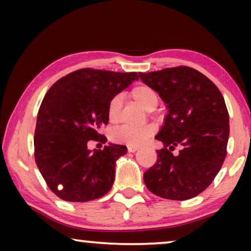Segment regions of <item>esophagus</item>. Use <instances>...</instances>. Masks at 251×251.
Listing matches in <instances>:
<instances>
[{
    "label": "esophagus",
    "instance_id": "esophagus-1",
    "mask_svg": "<svg viewBox=\"0 0 251 251\" xmlns=\"http://www.w3.org/2000/svg\"><path fill=\"white\" fill-rule=\"evenodd\" d=\"M137 150H138V147H137V146H128V151H129V152H131V153L136 152Z\"/></svg>",
    "mask_w": 251,
    "mask_h": 251
}]
</instances>
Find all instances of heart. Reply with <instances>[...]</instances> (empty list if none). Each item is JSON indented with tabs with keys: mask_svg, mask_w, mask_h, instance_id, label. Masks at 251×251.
Instances as JSON below:
<instances>
[{
	"mask_svg": "<svg viewBox=\"0 0 251 251\" xmlns=\"http://www.w3.org/2000/svg\"><path fill=\"white\" fill-rule=\"evenodd\" d=\"M133 100L143 106L144 108L153 109L157 104V94L153 88L146 84L136 85L130 91ZM120 111H121V98L120 96L113 97L107 106L108 120L113 123L118 122ZM154 133V128L151 126H122L112 133V138L118 143L128 144V145H139L149 139Z\"/></svg>",
	"mask_w": 251,
	"mask_h": 251,
	"instance_id": "obj_1",
	"label": "heart"
}]
</instances>
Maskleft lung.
<instances>
[{
  "mask_svg": "<svg viewBox=\"0 0 251 251\" xmlns=\"http://www.w3.org/2000/svg\"><path fill=\"white\" fill-rule=\"evenodd\" d=\"M167 104L168 115L155 136L164 147L144 174L146 187L169 200L197 197L212 183L226 157L228 112L214 82L187 66L139 73ZM182 147L180 154L172 151Z\"/></svg>",
  "mask_w": 251,
  "mask_h": 251,
  "instance_id": "obj_1",
  "label": "left lung"
}]
</instances>
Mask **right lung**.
Segmentation results:
<instances>
[{
	"label": "right lung",
	"instance_id": "1",
	"mask_svg": "<svg viewBox=\"0 0 251 251\" xmlns=\"http://www.w3.org/2000/svg\"><path fill=\"white\" fill-rule=\"evenodd\" d=\"M135 80L136 72L81 68L59 78L44 96L34 156L47 185L61 200H96L112 188L115 162L126 147L109 144L91 152L88 143L104 142L99 129L108 123V102Z\"/></svg>",
	"mask_w": 251,
	"mask_h": 251
}]
</instances>
